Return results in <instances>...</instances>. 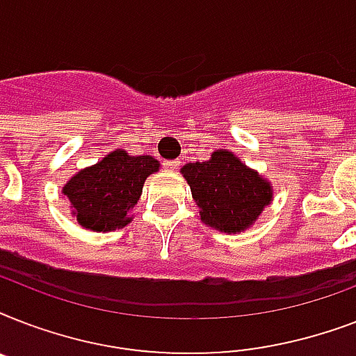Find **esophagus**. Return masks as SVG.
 I'll list each match as a JSON object with an SVG mask.
<instances>
[{"mask_svg":"<svg viewBox=\"0 0 356 356\" xmlns=\"http://www.w3.org/2000/svg\"><path fill=\"white\" fill-rule=\"evenodd\" d=\"M179 164H181V161H179V159H175V161H166L164 162V168H166V170H170V172H173V170H177Z\"/></svg>","mask_w":356,"mask_h":356,"instance_id":"1","label":"esophagus"}]
</instances>
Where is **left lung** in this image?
<instances>
[{"label": "left lung", "mask_w": 356, "mask_h": 356, "mask_svg": "<svg viewBox=\"0 0 356 356\" xmlns=\"http://www.w3.org/2000/svg\"><path fill=\"white\" fill-rule=\"evenodd\" d=\"M181 173L200 207L201 222L222 233L251 227L273 197L271 184L227 149H216L205 162L184 164Z\"/></svg>", "instance_id": "left-lung-1"}]
</instances>
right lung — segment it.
Returning a JSON list of instances; mask_svg holds the SVG:
<instances>
[{"label": "right lung", "instance_id": "1", "mask_svg": "<svg viewBox=\"0 0 356 356\" xmlns=\"http://www.w3.org/2000/svg\"><path fill=\"white\" fill-rule=\"evenodd\" d=\"M159 161L149 155L133 156L116 149L103 161L85 168L64 184L79 225L107 233L131 223L129 212L136 205L145 179L159 172Z\"/></svg>", "mask_w": 356, "mask_h": 356}]
</instances>
